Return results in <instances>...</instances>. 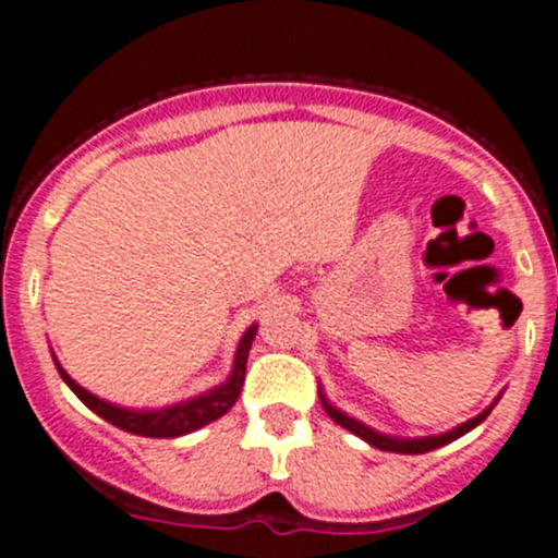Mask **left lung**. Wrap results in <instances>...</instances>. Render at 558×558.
Returning <instances> with one entry per match:
<instances>
[{
  "label": "left lung",
  "instance_id": "1",
  "mask_svg": "<svg viewBox=\"0 0 558 558\" xmlns=\"http://www.w3.org/2000/svg\"><path fill=\"white\" fill-rule=\"evenodd\" d=\"M320 404H324L326 413H329L331 418H335V424H340L342 429L353 432V435L362 437V440H367L369 446L380 448V451H391V453H426V451H435V448H440V446H448V442H453L456 437H461V435H466V432H470V429H475V426L481 424V421H486V415L492 413V408H494V404H497V402H494L492 408L483 410L481 415H475V418L466 421V424H461V426H456V429L446 432V435L413 437V440H402V437H388V435H380V432L369 429V426H364L362 421L351 418V415H345V413H342V410L331 408V404L326 402L324 393H320Z\"/></svg>",
  "mask_w": 558,
  "mask_h": 558
}]
</instances>
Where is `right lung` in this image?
Instances as JSON below:
<instances>
[{
	"label": "right lung",
	"mask_w": 558,
	"mask_h": 558,
	"mask_svg": "<svg viewBox=\"0 0 558 558\" xmlns=\"http://www.w3.org/2000/svg\"><path fill=\"white\" fill-rule=\"evenodd\" d=\"M253 337H256V326H251V329L243 335V340H240L238 353H234L232 375H229L227 384L216 386L213 391L199 393V397L189 399V402H178L161 410L118 408V404L105 402V399L94 397L92 391L77 386L75 380L61 369V364H56V369H59L64 384L77 393V399H81L86 408H92L94 413L102 415L105 421H110V424L118 426V429L132 432V435H140V437H180V435H189V432H196L199 426L210 424V421L221 418L223 413L232 410V404L238 402L240 391H243V384H245V364H247V351H251Z\"/></svg>",
	"instance_id": "obj_1"
}]
</instances>
